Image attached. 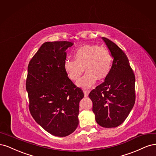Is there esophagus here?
<instances>
[{
  "label": "esophagus",
  "instance_id": "34e87169",
  "mask_svg": "<svg viewBox=\"0 0 156 156\" xmlns=\"http://www.w3.org/2000/svg\"><path fill=\"white\" fill-rule=\"evenodd\" d=\"M83 93H84L85 97H87L89 93V90H83Z\"/></svg>",
  "mask_w": 156,
  "mask_h": 156
}]
</instances>
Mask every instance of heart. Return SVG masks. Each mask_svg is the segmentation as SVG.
Returning a JSON list of instances; mask_svg holds the SVG:
<instances>
[{
  "instance_id": "heart-1",
  "label": "heart",
  "mask_w": 156,
  "mask_h": 156,
  "mask_svg": "<svg viewBox=\"0 0 156 156\" xmlns=\"http://www.w3.org/2000/svg\"><path fill=\"white\" fill-rule=\"evenodd\" d=\"M73 59H66L63 67L67 77L76 82L83 74L86 73L77 82L82 88L91 87L98 79L106 78L111 72L113 58L107 48L96 44H86L77 48L73 54Z\"/></svg>"
}]
</instances>
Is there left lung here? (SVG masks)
<instances>
[{
    "mask_svg": "<svg viewBox=\"0 0 156 156\" xmlns=\"http://www.w3.org/2000/svg\"><path fill=\"white\" fill-rule=\"evenodd\" d=\"M113 58L112 67L104 82L93 89L89 97L97 122L104 128L121 124L135 100V75L125 53L111 40L102 37Z\"/></svg>",
    "mask_w": 156,
    "mask_h": 156,
    "instance_id": "8db88e82",
    "label": "left lung"
}]
</instances>
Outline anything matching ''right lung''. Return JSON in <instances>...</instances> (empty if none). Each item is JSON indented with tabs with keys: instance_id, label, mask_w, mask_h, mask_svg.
I'll return each instance as SVG.
<instances>
[{
	"instance_id": "1",
	"label": "right lung",
	"mask_w": 156,
	"mask_h": 156,
	"mask_svg": "<svg viewBox=\"0 0 156 156\" xmlns=\"http://www.w3.org/2000/svg\"><path fill=\"white\" fill-rule=\"evenodd\" d=\"M69 41L44 43L29 62L26 89L29 110L36 122L54 136L65 137L78 125L82 90L65 73Z\"/></svg>"
}]
</instances>
